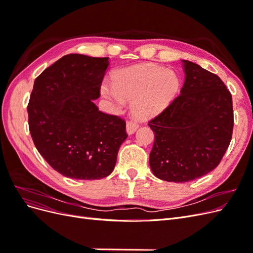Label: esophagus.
<instances>
[{
	"instance_id": "esophagus-1",
	"label": "esophagus",
	"mask_w": 253,
	"mask_h": 253,
	"mask_svg": "<svg viewBox=\"0 0 253 253\" xmlns=\"http://www.w3.org/2000/svg\"><path fill=\"white\" fill-rule=\"evenodd\" d=\"M138 126H139V125L137 124L136 121H134V120H128L127 122H126V131H127V133L131 135V134H133L137 128H138Z\"/></svg>"
}]
</instances>
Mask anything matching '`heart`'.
I'll return each mask as SVG.
<instances>
[{
    "instance_id": "heart-1",
    "label": "heart",
    "mask_w": 253,
    "mask_h": 253,
    "mask_svg": "<svg viewBox=\"0 0 253 253\" xmlns=\"http://www.w3.org/2000/svg\"><path fill=\"white\" fill-rule=\"evenodd\" d=\"M179 88L173 72L155 64H143L121 70L115 75L114 85L104 84L102 95L116 109L132 101L134 113L141 118L153 116L168 106Z\"/></svg>"
}]
</instances>
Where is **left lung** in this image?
<instances>
[{
    "mask_svg": "<svg viewBox=\"0 0 253 253\" xmlns=\"http://www.w3.org/2000/svg\"><path fill=\"white\" fill-rule=\"evenodd\" d=\"M180 94L149 121L154 132L150 167L156 177L186 182L219 165L233 131L232 96L218 76L182 60Z\"/></svg>",
    "mask_w": 253,
    "mask_h": 253,
    "instance_id": "1",
    "label": "left lung"
}]
</instances>
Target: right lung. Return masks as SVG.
I'll return each mask as SVG.
<instances>
[{
    "label": "right lung",
    "mask_w": 253,
    "mask_h": 253,
    "mask_svg": "<svg viewBox=\"0 0 253 253\" xmlns=\"http://www.w3.org/2000/svg\"><path fill=\"white\" fill-rule=\"evenodd\" d=\"M108 66V57L71 53L35 80L27 105L29 132L42 157L66 177H106L127 137L126 121L94 103Z\"/></svg>",
    "instance_id": "1"
}]
</instances>
